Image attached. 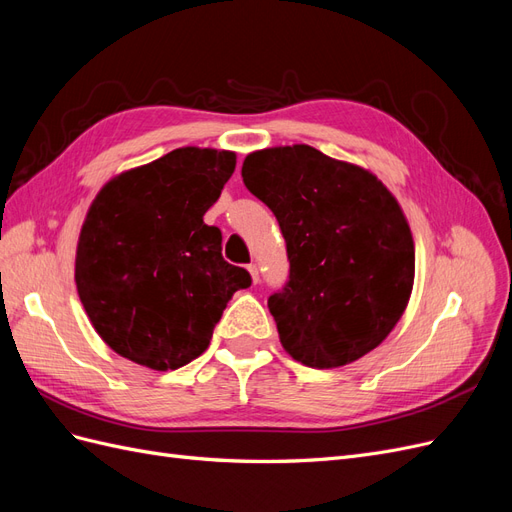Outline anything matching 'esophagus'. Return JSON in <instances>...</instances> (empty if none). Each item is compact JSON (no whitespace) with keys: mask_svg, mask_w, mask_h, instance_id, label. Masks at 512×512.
I'll return each mask as SVG.
<instances>
[{"mask_svg":"<svg viewBox=\"0 0 512 512\" xmlns=\"http://www.w3.org/2000/svg\"><path fill=\"white\" fill-rule=\"evenodd\" d=\"M247 271H250V275H252L254 284H258V280H260V275H258V267H256V265H247Z\"/></svg>","mask_w":512,"mask_h":512,"instance_id":"34e87169","label":"esophagus"}]
</instances>
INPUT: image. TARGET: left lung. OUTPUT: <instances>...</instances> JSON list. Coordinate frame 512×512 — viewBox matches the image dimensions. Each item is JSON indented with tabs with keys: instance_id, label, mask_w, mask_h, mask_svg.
I'll use <instances>...</instances> for the list:
<instances>
[{
	"instance_id": "8db88e82",
	"label": "left lung",
	"mask_w": 512,
	"mask_h": 512,
	"mask_svg": "<svg viewBox=\"0 0 512 512\" xmlns=\"http://www.w3.org/2000/svg\"><path fill=\"white\" fill-rule=\"evenodd\" d=\"M241 177L286 239L288 282L269 297L284 350L331 369L380 346L414 284V241L397 198L369 170L309 145L254 151Z\"/></svg>"
}]
</instances>
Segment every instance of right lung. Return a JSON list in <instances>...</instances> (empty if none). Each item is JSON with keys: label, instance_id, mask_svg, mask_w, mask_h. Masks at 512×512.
<instances>
[{"label": "right lung", "instance_id": "add662e5", "mask_svg": "<svg viewBox=\"0 0 512 512\" xmlns=\"http://www.w3.org/2000/svg\"><path fill=\"white\" fill-rule=\"evenodd\" d=\"M232 151L181 147L108 181L76 245L74 280L94 329L156 371L203 354L232 294L252 284L203 215L235 173Z\"/></svg>", "mask_w": 512, "mask_h": 512}]
</instances>
